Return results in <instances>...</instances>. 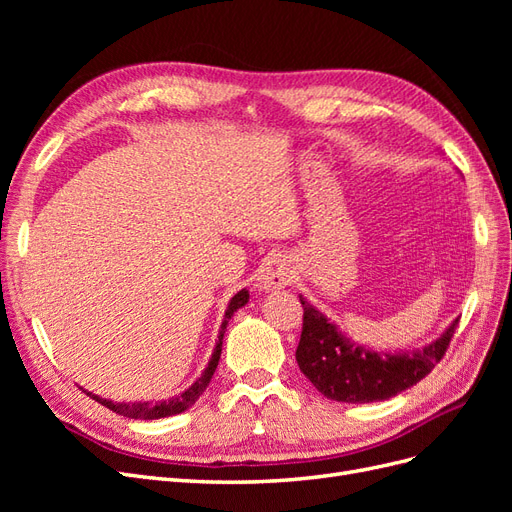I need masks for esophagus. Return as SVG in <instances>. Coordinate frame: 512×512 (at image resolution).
<instances>
[{
    "label": "esophagus",
    "instance_id": "1",
    "mask_svg": "<svg viewBox=\"0 0 512 512\" xmlns=\"http://www.w3.org/2000/svg\"><path fill=\"white\" fill-rule=\"evenodd\" d=\"M294 277V265L292 260L284 254H277L269 258L256 277V288L262 292H271L277 288H284L292 282Z\"/></svg>",
    "mask_w": 512,
    "mask_h": 512
}]
</instances>
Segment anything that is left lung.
<instances>
[{
  "instance_id": "8db88e82",
  "label": "left lung",
  "mask_w": 512,
  "mask_h": 512,
  "mask_svg": "<svg viewBox=\"0 0 512 512\" xmlns=\"http://www.w3.org/2000/svg\"><path fill=\"white\" fill-rule=\"evenodd\" d=\"M299 301L303 305L299 369L324 397L342 404L384 401L421 382L440 363L459 322L455 318L423 348L384 352L354 342L303 294Z\"/></svg>"
}]
</instances>
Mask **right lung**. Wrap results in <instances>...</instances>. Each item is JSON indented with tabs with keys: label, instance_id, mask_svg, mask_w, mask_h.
Segmentation results:
<instances>
[{
	"label": "right lung",
	"instance_id": "1",
	"mask_svg": "<svg viewBox=\"0 0 512 512\" xmlns=\"http://www.w3.org/2000/svg\"><path fill=\"white\" fill-rule=\"evenodd\" d=\"M247 301H250V292H247V288H241L235 297H232L228 301V307H226V314H224V320H222V327H220V335H218V342H215V348H213V354L211 359L205 367L203 374H200V378L194 380L192 386H188L183 393L175 395V397H168V399H162V401H134V404H130V401H113V399H106V397H100V395H94L89 393L87 395L91 399H96L98 404L106 406L108 410H113L121 416H128V418H141V421H153V418H166V416H175V414H181L188 408H192L196 404V399L205 393V389L209 386L211 378H213V371L215 367H218L220 363V354H222V339H224V333H226V324L228 320L232 318V314L237 312V309H241L243 305H247Z\"/></svg>",
	"mask_w": 512,
	"mask_h": 512
}]
</instances>
